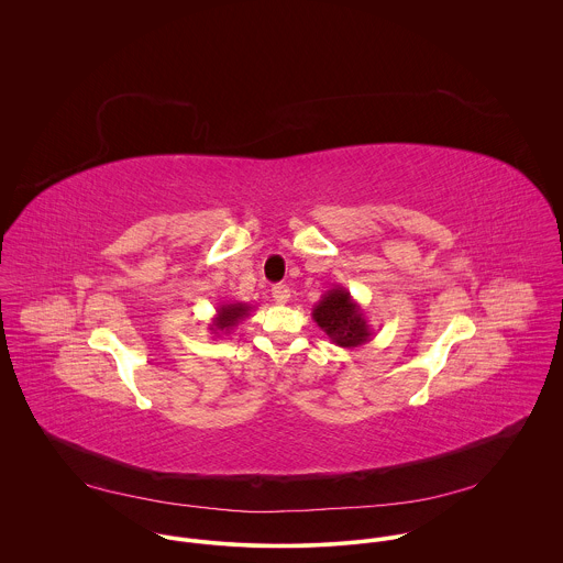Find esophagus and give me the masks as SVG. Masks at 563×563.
Returning a JSON list of instances; mask_svg holds the SVG:
<instances>
[{"mask_svg": "<svg viewBox=\"0 0 563 563\" xmlns=\"http://www.w3.org/2000/svg\"><path fill=\"white\" fill-rule=\"evenodd\" d=\"M273 299L277 303H288L290 301V288L286 284H277L273 286Z\"/></svg>", "mask_w": 563, "mask_h": 563, "instance_id": "34e87169", "label": "esophagus"}]
</instances>
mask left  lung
<instances>
[{
    "instance_id": "1",
    "label": "left lung",
    "mask_w": 563,
    "mask_h": 563,
    "mask_svg": "<svg viewBox=\"0 0 563 563\" xmlns=\"http://www.w3.org/2000/svg\"><path fill=\"white\" fill-rule=\"evenodd\" d=\"M312 319L339 347L354 350L372 341L374 330L367 323V314L347 288L334 286L312 308Z\"/></svg>"
}]
</instances>
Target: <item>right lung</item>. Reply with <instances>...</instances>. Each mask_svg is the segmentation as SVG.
Here are the masks:
<instances>
[{
	"label": "right lung",
	"mask_w": 563,
	"mask_h": 563,
	"mask_svg": "<svg viewBox=\"0 0 563 563\" xmlns=\"http://www.w3.org/2000/svg\"><path fill=\"white\" fill-rule=\"evenodd\" d=\"M249 312H251V306H249V303H240V301H235V303H222V306H218L216 317H213L211 323H209V332L216 334V336L229 334L242 319L249 317Z\"/></svg>",
	"instance_id": "right-lung-1"
}]
</instances>
